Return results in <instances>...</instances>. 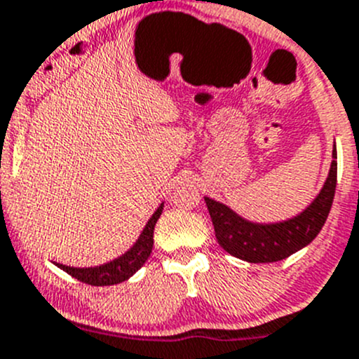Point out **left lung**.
I'll use <instances>...</instances> for the list:
<instances>
[{
  "label": "left lung",
  "instance_id": "1",
  "mask_svg": "<svg viewBox=\"0 0 359 359\" xmlns=\"http://www.w3.org/2000/svg\"><path fill=\"white\" fill-rule=\"evenodd\" d=\"M328 178L314 201L293 218L278 223H255L215 198L204 197L219 246L250 264H271L288 258L314 241L332 209L337 187V148L333 144Z\"/></svg>",
  "mask_w": 359,
  "mask_h": 359
}]
</instances>
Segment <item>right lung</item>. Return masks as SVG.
<instances>
[{"label":"right lung","mask_w":359,"mask_h":359,"mask_svg":"<svg viewBox=\"0 0 359 359\" xmlns=\"http://www.w3.org/2000/svg\"><path fill=\"white\" fill-rule=\"evenodd\" d=\"M162 209H164V202L157 208V211L151 215V218L148 219V223L144 225L143 232L137 237V241L134 243V246L129 251L122 255V257L115 258V260L108 262L104 265H97V267H67V265L55 264L59 269H62L64 272H67L69 276H73L74 279L81 283H87L90 286H111L118 285V283L127 281L130 276L136 274L141 267L144 265V262L148 260L151 253V248H154V230L155 223L161 218Z\"/></svg>","instance_id":"add662e5"}]
</instances>
